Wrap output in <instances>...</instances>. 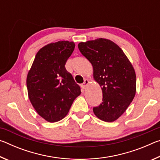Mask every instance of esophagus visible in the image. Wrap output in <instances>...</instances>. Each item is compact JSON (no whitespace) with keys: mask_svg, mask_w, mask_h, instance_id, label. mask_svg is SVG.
I'll return each instance as SVG.
<instances>
[{"mask_svg":"<svg viewBox=\"0 0 160 160\" xmlns=\"http://www.w3.org/2000/svg\"><path fill=\"white\" fill-rule=\"evenodd\" d=\"M89 82H89L88 80L85 79V80H84V82L82 84V85H81V87H82V88L83 89V90H85L86 88H87V85H88Z\"/></svg>","mask_w":160,"mask_h":160,"instance_id":"esophagus-1","label":"esophagus"}]
</instances>
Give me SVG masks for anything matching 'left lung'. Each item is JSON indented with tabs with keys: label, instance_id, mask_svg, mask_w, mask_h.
Here are the masks:
<instances>
[{
	"label": "left lung",
	"instance_id": "1",
	"mask_svg": "<svg viewBox=\"0 0 160 160\" xmlns=\"http://www.w3.org/2000/svg\"><path fill=\"white\" fill-rule=\"evenodd\" d=\"M93 68V78L101 87L102 102L93 108L97 118L113 122L126 112L136 93L134 68L122 49L109 39L99 38L78 44Z\"/></svg>",
	"mask_w": 160,
	"mask_h": 160
}]
</instances>
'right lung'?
<instances>
[{"instance_id":"obj_1","label":"right lung","mask_w":160,"mask_h":160,"mask_svg":"<svg viewBox=\"0 0 160 160\" xmlns=\"http://www.w3.org/2000/svg\"><path fill=\"white\" fill-rule=\"evenodd\" d=\"M73 42L58 41L40 48L27 76L28 97L34 109L48 122L63 119L80 88L65 65L74 51Z\"/></svg>"}]
</instances>
